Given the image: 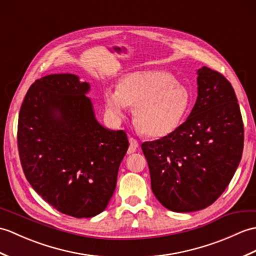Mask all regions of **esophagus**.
<instances>
[{
	"instance_id": "obj_1",
	"label": "esophagus",
	"mask_w": 256,
	"mask_h": 256,
	"mask_svg": "<svg viewBox=\"0 0 256 256\" xmlns=\"http://www.w3.org/2000/svg\"><path fill=\"white\" fill-rule=\"evenodd\" d=\"M140 146V142L138 140H135L133 138H130V148H128V154H132L135 152L136 148H138Z\"/></svg>"
}]
</instances>
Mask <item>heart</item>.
I'll use <instances>...</instances> for the list:
<instances>
[{
    "label": "heart",
    "mask_w": 256,
    "mask_h": 256,
    "mask_svg": "<svg viewBox=\"0 0 256 256\" xmlns=\"http://www.w3.org/2000/svg\"><path fill=\"white\" fill-rule=\"evenodd\" d=\"M106 111L116 120L126 116L128 106H134L135 126L148 138H162L179 126L188 106L186 88L164 70H148L126 75L116 90L104 92Z\"/></svg>",
    "instance_id": "heart-1"
}]
</instances>
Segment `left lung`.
I'll return each instance as SVG.
<instances>
[{"mask_svg":"<svg viewBox=\"0 0 256 256\" xmlns=\"http://www.w3.org/2000/svg\"><path fill=\"white\" fill-rule=\"evenodd\" d=\"M198 74V96L186 120L160 140L142 144L152 193L176 212L206 208L224 193L244 142L240 106L229 80L207 66Z\"/></svg>","mask_w":256,"mask_h":256,"instance_id":"1","label":"left lung"}]
</instances>
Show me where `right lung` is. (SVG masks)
Returning a JSON list of instances; mask_svg holds the SVG:
<instances>
[{
    "label": "right lung",
    "instance_id": "obj_1",
    "mask_svg": "<svg viewBox=\"0 0 256 256\" xmlns=\"http://www.w3.org/2000/svg\"><path fill=\"white\" fill-rule=\"evenodd\" d=\"M89 85L73 74L36 80L22 101L17 146L32 188L65 215L89 218L106 210L128 148L124 130L94 118Z\"/></svg>",
    "mask_w": 256,
    "mask_h": 256
}]
</instances>
